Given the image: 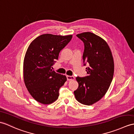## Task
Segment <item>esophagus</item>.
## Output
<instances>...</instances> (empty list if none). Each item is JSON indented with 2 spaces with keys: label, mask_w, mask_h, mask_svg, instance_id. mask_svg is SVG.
<instances>
[{
  "label": "esophagus",
  "mask_w": 134,
  "mask_h": 134,
  "mask_svg": "<svg viewBox=\"0 0 134 134\" xmlns=\"http://www.w3.org/2000/svg\"><path fill=\"white\" fill-rule=\"evenodd\" d=\"M67 80H73L75 79V77L74 76L67 75Z\"/></svg>",
  "instance_id": "esophagus-1"
}]
</instances>
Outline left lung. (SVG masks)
<instances>
[{
  "label": "left lung",
  "mask_w": 134,
  "mask_h": 134,
  "mask_svg": "<svg viewBox=\"0 0 134 134\" xmlns=\"http://www.w3.org/2000/svg\"><path fill=\"white\" fill-rule=\"evenodd\" d=\"M85 45L83 55L87 76L76 77L78 88L74 91L76 100L85 105H92L103 97L110 87L114 72V59L107 42L92 32L76 35Z\"/></svg>",
  "instance_id": "obj_1"
}]
</instances>
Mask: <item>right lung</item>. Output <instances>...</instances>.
Segmentation results:
<instances>
[{"mask_svg": "<svg viewBox=\"0 0 134 134\" xmlns=\"http://www.w3.org/2000/svg\"><path fill=\"white\" fill-rule=\"evenodd\" d=\"M67 36L43 34L31 43L23 62V78L32 98L40 103L49 104L57 100L59 90L67 77L51 69L62 49L70 42Z\"/></svg>", "mask_w": 134, "mask_h": 134, "instance_id": "1", "label": "right lung"}]
</instances>
